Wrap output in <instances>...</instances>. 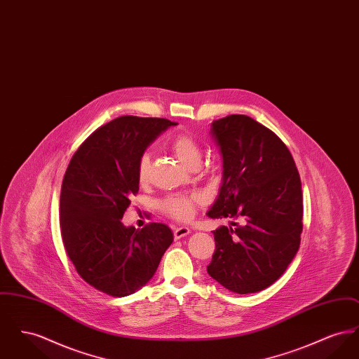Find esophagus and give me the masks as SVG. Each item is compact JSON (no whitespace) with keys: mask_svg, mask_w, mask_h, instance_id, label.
Returning <instances> with one entry per match:
<instances>
[{"mask_svg":"<svg viewBox=\"0 0 359 359\" xmlns=\"http://www.w3.org/2000/svg\"><path fill=\"white\" fill-rule=\"evenodd\" d=\"M189 233H191V230H189L188 227H176V229L173 230V238H183V237L188 236Z\"/></svg>","mask_w":359,"mask_h":359,"instance_id":"obj_1","label":"esophagus"}]
</instances>
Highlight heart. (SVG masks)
Instances as JSON below:
<instances>
[{
  "label": "heart",
  "instance_id": "obj_1",
  "mask_svg": "<svg viewBox=\"0 0 359 359\" xmlns=\"http://www.w3.org/2000/svg\"><path fill=\"white\" fill-rule=\"evenodd\" d=\"M170 149L175 157L187 168H195L199 165L202 152L198 142L188 135H177L173 137ZM151 177V156L144 154L140 156L137 163V180L141 186H145ZM203 203V199L196 195H170L161 202V210L165 215L180 222H188L194 218L196 207Z\"/></svg>",
  "mask_w": 359,
  "mask_h": 359
}]
</instances>
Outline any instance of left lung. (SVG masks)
Segmentation results:
<instances>
[{
	"mask_svg": "<svg viewBox=\"0 0 359 359\" xmlns=\"http://www.w3.org/2000/svg\"><path fill=\"white\" fill-rule=\"evenodd\" d=\"M211 135L222 154L223 183L208 217L231 226L212 231L207 272L229 290L255 293L278 280L299 250L300 175L281 138L248 116L214 121Z\"/></svg>",
	"mask_w": 359,
	"mask_h": 359,
	"instance_id": "left-lung-1",
	"label": "left lung"
}]
</instances>
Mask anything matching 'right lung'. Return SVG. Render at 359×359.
I'll return each instance as SVG.
<instances>
[{
  "instance_id": "add662e5",
  "label": "right lung",
  "mask_w": 359,
  "mask_h": 359,
  "mask_svg": "<svg viewBox=\"0 0 359 359\" xmlns=\"http://www.w3.org/2000/svg\"><path fill=\"white\" fill-rule=\"evenodd\" d=\"M165 118L122 116L86 138L69 161L60 192V233L78 274L95 290L123 297L144 287L173 241L171 229L121 222L138 194L137 163L167 128Z\"/></svg>"
}]
</instances>
